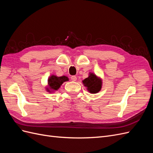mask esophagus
I'll use <instances>...</instances> for the list:
<instances>
[{
    "label": "esophagus",
    "instance_id": "1",
    "mask_svg": "<svg viewBox=\"0 0 153 153\" xmlns=\"http://www.w3.org/2000/svg\"><path fill=\"white\" fill-rule=\"evenodd\" d=\"M76 79H77V78L76 76H71V80L72 81H76Z\"/></svg>",
    "mask_w": 153,
    "mask_h": 153
}]
</instances>
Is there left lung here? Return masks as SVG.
Listing matches in <instances>:
<instances>
[{
    "mask_svg": "<svg viewBox=\"0 0 153 153\" xmlns=\"http://www.w3.org/2000/svg\"><path fill=\"white\" fill-rule=\"evenodd\" d=\"M83 84L87 87V90L90 93L95 94L101 90L102 82L93 73H91L89 77L83 80Z\"/></svg>",
    "mask_w": 153,
    "mask_h": 153,
    "instance_id": "1",
    "label": "left lung"
}]
</instances>
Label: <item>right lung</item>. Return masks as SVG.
I'll list each match as a JSON object with an SVG mask.
<instances>
[{
  "label": "right lung",
  "instance_id": "obj_1",
  "mask_svg": "<svg viewBox=\"0 0 153 153\" xmlns=\"http://www.w3.org/2000/svg\"><path fill=\"white\" fill-rule=\"evenodd\" d=\"M68 78L65 76H57L55 75L51 76L48 80V88H47V91L51 92L50 89L52 91H57L59 89V87L63 84V82L68 81Z\"/></svg>",
  "mask_w": 153,
  "mask_h": 153
}]
</instances>
